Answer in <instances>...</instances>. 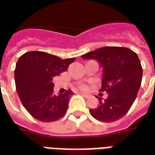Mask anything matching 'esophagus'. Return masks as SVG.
<instances>
[{"mask_svg": "<svg viewBox=\"0 0 155 155\" xmlns=\"http://www.w3.org/2000/svg\"><path fill=\"white\" fill-rule=\"evenodd\" d=\"M80 94H81V95L82 96H84L85 98H87V97H88V96H89L88 94H85V93H80Z\"/></svg>", "mask_w": 155, "mask_h": 155, "instance_id": "esophagus-1", "label": "esophagus"}]
</instances>
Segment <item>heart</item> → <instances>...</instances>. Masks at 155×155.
Wrapping results in <instances>:
<instances>
[{"instance_id":"b5f03b06","label":"heart","mask_w":155,"mask_h":155,"mask_svg":"<svg viewBox=\"0 0 155 155\" xmlns=\"http://www.w3.org/2000/svg\"><path fill=\"white\" fill-rule=\"evenodd\" d=\"M80 88H81V90H83V91H86V90L88 89V87H87V85H80Z\"/></svg>"}]
</instances>
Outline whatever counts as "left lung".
Segmentation results:
<instances>
[{"label": "left lung", "mask_w": 155, "mask_h": 155, "mask_svg": "<svg viewBox=\"0 0 155 155\" xmlns=\"http://www.w3.org/2000/svg\"><path fill=\"white\" fill-rule=\"evenodd\" d=\"M84 59H96L103 68L99 105L90 112L94 118L111 123L122 118L132 107L141 86L143 69L138 55L127 48L103 47L82 55Z\"/></svg>", "instance_id": "8db88e82"}]
</instances>
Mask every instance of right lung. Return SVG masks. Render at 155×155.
<instances>
[{
    "label": "right lung",
    "instance_id": "obj_1",
    "mask_svg": "<svg viewBox=\"0 0 155 155\" xmlns=\"http://www.w3.org/2000/svg\"><path fill=\"white\" fill-rule=\"evenodd\" d=\"M74 61V58L62 59L42 51L28 52L19 58L15 69L16 89L23 107L34 118L54 122L66 113L73 91L55 96L52 81Z\"/></svg>",
    "mask_w": 155,
    "mask_h": 155
}]
</instances>
